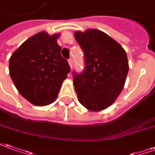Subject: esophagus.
Returning a JSON list of instances; mask_svg holds the SVG:
<instances>
[{
	"label": "esophagus",
	"instance_id": "obj_1",
	"mask_svg": "<svg viewBox=\"0 0 155 155\" xmlns=\"http://www.w3.org/2000/svg\"><path fill=\"white\" fill-rule=\"evenodd\" d=\"M68 63H69V65L71 66V68L73 66V59L72 58H70L69 61H68Z\"/></svg>",
	"mask_w": 155,
	"mask_h": 155
}]
</instances>
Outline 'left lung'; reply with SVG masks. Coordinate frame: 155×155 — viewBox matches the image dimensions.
<instances>
[{
    "label": "left lung",
    "instance_id": "8db88e82",
    "mask_svg": "<svg viewBox=\"0 0 155 155\" xmlns=\"http://www.w3.org/2000/svg\"><path fill=\"white\" fill-rule=\"evenodd\" d=\"M84 51L85 68L74 73L78 101L90 111H101L116 101L124 86L129 61L124 48L106 33L96 29L74 31Z\"/></svg>",
    "mask_w": 155,
    "mask_h": 155
}]
</instances>
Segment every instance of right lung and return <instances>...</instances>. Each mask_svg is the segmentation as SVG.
I'll return each mask as SVG.
<instances>
[{"label": "right lung", "mask_w": 155, "mask_h": 155, "mask_svg": "<svg viewBox=\"0 0 155 155\" xmlns=\"http://www.w3.org/2000/svg\"><path fill=\"white\" fill-rule=\"evenodd\" d=\"M60 35L39 32L23 42L9 60V72L15 88L32 104L53 103L71 71L57 44Z\"/></svg>", "instance_id": "1"}]
</instances>
